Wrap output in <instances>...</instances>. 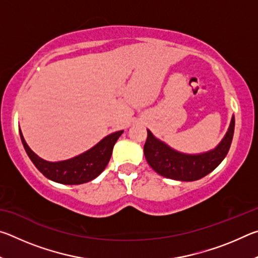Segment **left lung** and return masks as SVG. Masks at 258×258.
Wrapping results in <instances>:
<instances>
[{
	"mask_svg": "<svg viewBox=\"0 0 258 258\" xmlns=\"http://www.w3.org/2000/svg\"><path fill=\"white\" fill-rule=\"evenodd\" d=\"M234 117L231 119L229 131L215 149L202 155H184L173 150L156 139L148 130L145 143L146 159L154 171L165 177L177 181H196L214 171L225 158L232 142Z\"/></svg>",
	"mask_w": 258,
	"mask_h": 258,
	"instance_id": "obj_1",
	"label": "left lung"
}]
</instances>
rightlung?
Wrapping results in <instances>:
<instances>
[{
  "instance_id": "obj_1",
  "label": "right lung",
  "mask_w": 258,
  "mask_h": 258,
  "mask_svg": "<svg viewBox=\"0 0 258 258\" xmlns=\"http://www.w3.org/2000/svg\"><path fill=\"white\" fill-rule=\"evenodd\" d=\"M121 133L123 131L108 135L97 146L84 154L74 157L72 159L58 161V163L46 161L34 154L26 143L21 131L20 138L30 160L45 177L61 184H82V183L92 181L106 168L110 160L112 148Z\"/></svg>"
}]
</instances>
